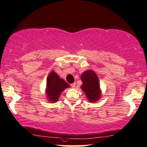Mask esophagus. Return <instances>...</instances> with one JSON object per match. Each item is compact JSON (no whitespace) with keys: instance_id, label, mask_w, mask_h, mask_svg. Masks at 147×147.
I'll return each instance as SVG.
<instances>
[{"instance_id":"obj_1","label":"esophagus","mask_w":147,"mask_h":147,"mask_svg":"<svg viewBox=\"0 0 147 147\" xmlns=\"http://www.w3.org/2000/svg\"><path fill=\"white\" fill-rule=\"evenodd\" d=\"M71 85L72 87H73V88H74V87H75V86H76V83H75V82H74V83L71 84Z\"/></svg>"}]
</instances>
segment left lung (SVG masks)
<instances>
[{
    "mask_svg": "<svg viewBox=\"0 0 147 147\" xmlns=\"http://www.w3.org/2000/svg\"><path fill=\"white\" fill-rule=\"evenodd\" d=\"M82 90L90 102H94L101 96L98 77L93 71L88 70L81 75Z\"/></svg>",
    "mask_w": 147,
    "mask_h": 147,
    "instance_id": "obj_1",
    "label": "left lung"
}]
</instances>
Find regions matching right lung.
Returning a JSON list of instances; mask_svg holds the SVG:
<instances>
[{
  "instance_id": "1",
  "label": "right lung",
  "mask_w": 147,
  "mask_h": 147,
  "mask_svg": "<svg viewBox=\"0 0 147 147\" xmlns=\"http://www.w3.org/2000/svg\"><path fill=\"white\" fill-rule=\"evenodd\" d=\"M69 84L54 71H51L47 79L46 93L49 101L56 102L59 100L61 93L67 88H69Z\"/></svg>"
}]
</instances>
